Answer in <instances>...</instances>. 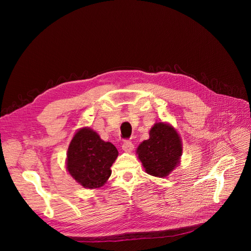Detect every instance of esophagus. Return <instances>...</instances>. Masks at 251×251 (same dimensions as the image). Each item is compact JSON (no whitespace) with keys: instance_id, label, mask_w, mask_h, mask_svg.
Returning <instances> with one entry per match:
<instances>
[{"instance_id":"obj_1","label":"esophagus","mask_w":251,"mask_h":251,"mask_svg":"<svg viewBox=\"0 0 251 251\" xmlns=\"http://www.w3.org/2000/svg\"><path fill=\"white\" fill-rule=\"evenodd\" d=\"M121 148H123V150L125 151H126V153H131V151L134 150V144L130 140H126V141H124L123 147Z\"/></svg>"}]
</instances>
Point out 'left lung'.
<instances>
[{
	"instance_id": "obj_1",
	"label": "left lung",
	"mask_w": 251,
	"mask_h": 251,
	"mask_svg": "<svg viewBox=\"0 0 251 251\" xmlns=\"http://www.w3.org/2000/svg\"><path fill=\"white\" fill-rule=\"evenodd\" d=\"M137 154L148 174L164 178L179 164L181 139L173 126L157 123L151 128L150 139L138 147Z\"/></svg>"
}]
</instances>
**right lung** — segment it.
<instances>
[{"label":"right lung","instance_id":"right-lung-1","mask_svg":"<svg viewBox=\"0 0 251 251\" xmlns=\"http://www.w3.org/2000/svg\"><path fill=\"white\" fill-rule=\"evenodd\" d=\"M118 156L111 142H104L96 132L83 127L74 135L67 154V170L83 187L102 186L112 171L110 168Z\"/></svg>","mask_w":251,"mask_h":251}]
</instances>
